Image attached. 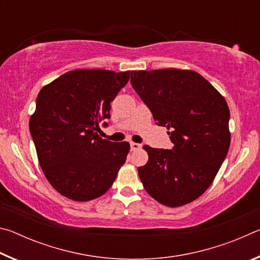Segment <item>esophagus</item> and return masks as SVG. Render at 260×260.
I'll use <instances>...</instances> for the list:
<instances>
[{"label":"esophagus","mask_w":260,"mask_h":260,"mask_svg":"<svg viewBox=\"0 0 260 260\" xmlns=\"http://www.w3.org/2000/svg\"><path fill=\"white\" fill-rule=\"evenodd\" d=\"M140 148H141V144L135 143V142H132V143H131V149H132V150H133V151L139 150Z\"/></svg>","instance_id":"34e87169"}]
</instances>
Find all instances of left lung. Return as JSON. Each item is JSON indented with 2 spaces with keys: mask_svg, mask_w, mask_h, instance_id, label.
Returning a JSON list of instances; mask_svg holds the SVG:
<instances>
[{
  "mask_svg": "<svg viewBox=\"0 0 260 260\" xmlns=\"http://www.w3.org/2000/svg\"><path fill=\"white\" fill-rule=\"evenodd\" d=\"M131 82L173 143L171 150L143 147L149 159L139 167L141 182L170 208L190 203L210 187L230 149L226 100L190 70L132 71Z\"/></svg>",
  "mask_w": 260,
  "mask_h": 260,
  "instance_id": "1",
  "label": "left lung"
}]
</instances>
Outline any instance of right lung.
I'll return each mask as SVG.
<instances>
[{
  "label": "right lung",
  "mask_w": 260,
  "mask_h": 260,
  "mask_svg": "<svg viewBox=\"0 0 260 260\" xmlns=\"http://www.w3.org/2000/svg\"><path fill=\"white\" fill-rule=\"evenodd\" d=\"M131 74L79 69L39 93L29 132L43 173L60 195L77 202L98 199L125 164L129 143L104 140L98 131Z\"/></svg>",
  "instance_id": "right-lung-1"
}]
</instances>
